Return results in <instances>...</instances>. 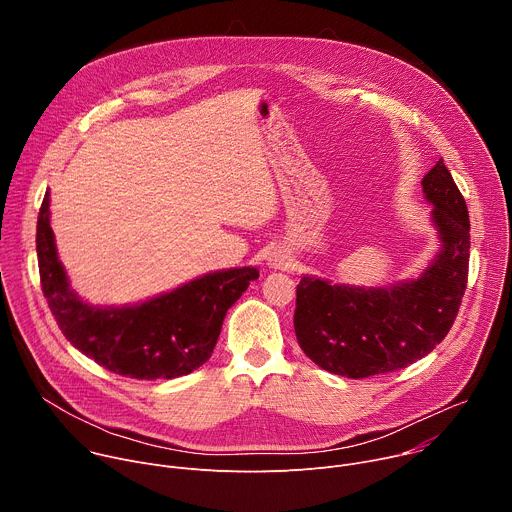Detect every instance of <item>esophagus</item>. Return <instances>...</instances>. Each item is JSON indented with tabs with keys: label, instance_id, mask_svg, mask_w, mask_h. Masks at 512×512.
Wrapping results in <instances>:
<instances>
[{
	"label": "esophagus",
	"instance_id": "esophagus-1",
	"mask_svg": "<svg viewBox=\"0 0 512 512\" xmlns=\"http://www.w3.org/2000/svg\"><path fill=\"white\" fill-rule=\"evenodd\" d=\"M291 261H294V259H291L287 249H281V247L271 249L269 255H267V265L271 269H287V267H291Z\"/></svg>",
	"mask_w": 512,
	"mask_h": 512
}]
</instances>
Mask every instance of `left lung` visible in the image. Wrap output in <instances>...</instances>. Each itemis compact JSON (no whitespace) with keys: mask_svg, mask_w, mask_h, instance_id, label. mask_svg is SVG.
<instances>
[{"mask_svg":"<svg viewBox=\"0 0 512 512\" xmlns=\"http://www.w3.org/2000/svg\"><path fill=\"white\" fill-rule=\"evenodd\" d=\"M440 251L417 279L360 287L304 275L296 289L300 348L328 373L364 379L405 369L450 332L468 283L470 218L444 160L421 180Z\"/></svg>","mask_w":512,"mask_h":512,"instance_id":"8db88e82","label":"left lung"}]
</instances>
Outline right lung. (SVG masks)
Here are the masks:
<instances>
[{"label": "right lung", "mask_w": 512, "mask_h": 512, "mask_svg": "<svg viewBox=\"0 0 512 512\" xmlns=\"http://www.w3.org/2000/svg\"><path fill=\"white\" fill-rule=\"evenodd\" d=\"M40 283L66 340L115 375L176 379L204 364L221 334L227 310L243 296L255 267L206 273L133 306H91L70 287L58 259L46 192L36 229Z\"/></svg>", "instance_id": "add662e5"}]
</instances>
